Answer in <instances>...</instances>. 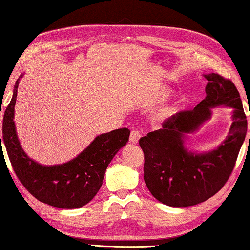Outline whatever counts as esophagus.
I'll list each match as a JSON object with an SVG mask.
<instances>
[{"label":"esophagus","instance_id":"obj_1","mask_svg":"<svg viewBox=\"0 0 250 250\" xmlns=\"http://www.w3.org/2000/svg\"><path fill=\"white\" fill-rule=\"evenodd\" d=\"M140 136H141V135H140V131H139V130H137V129H133V130H131L130 136H129L130 144H134V145L137 144L139 138H140Z\"/></svg>","mask_w":250,"mask_h":250}]
</instances>
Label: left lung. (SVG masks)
I'll return each instance as SVG.
<instances>
[{"instance_id":"1","label":"left lung","mask_w":250,"mask_h":250,"mask_svg":"<svg viewBox=\"0 0 250 250\" xmlns=\"http://www.w3.org/2000/svg\"><path fill=\"white\" fill-rule=\"evenodd\" d=\"M207 97L195 109L181 111L163 122L162 128L139 139L145 154L144 180L155 199L171 207H189L215 195L228 182L247 133V120L239 92L219 74L204 75ZM216 106L233 109L227 139L209 153L196 154L185 147L186 133L208 120ZM250 137V133H249Z\"/></svg>"}]
</instances>
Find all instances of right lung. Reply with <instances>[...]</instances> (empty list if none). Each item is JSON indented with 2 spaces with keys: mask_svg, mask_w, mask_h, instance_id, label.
Instances as JSON below:
<instances>
[{
  "mask_svg": "<svg viewBox=\"0 0 250 250\" xmlns=\"http://www.w3.org/2000/svg\"><path fill=\"white\" fill-rule=\"evenodd\" d=\"M22 76L23 74L16 81L13 98L3 117L2 140L9 161L23 187L39 201L62 209L81 208L97 195L107 166L127 144L130 131L128 128H120L99 135L82 153L66 163L39 164L22 150L14 123L17 88ZM0 150L2 151V147Z\"/></svg>",
  "mask_w": 250,
  "mask_h": 250,
  "instance_id": "obj_1",
  "label": "right lung"
}]
</instances>
